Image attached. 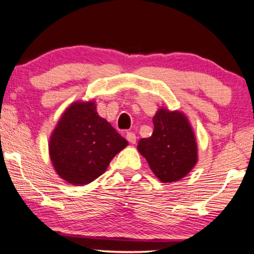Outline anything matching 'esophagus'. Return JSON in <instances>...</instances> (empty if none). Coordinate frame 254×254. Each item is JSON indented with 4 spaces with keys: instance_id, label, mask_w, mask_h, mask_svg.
I'll return each mask as SVG.
<instances>
[{
    "instance_id": "esophagus-1",
    "label": "esophagus",
    "mask_w": 254,
    "mask_h": 254,
    "mask_svg": "<svg viewBox=\"0 0 254 254\" xmlns=\"http://www.w3.org/2000/svg\"><path fill=\"white\" fill-rule=\"evenodd\" d=\"M126 138H127L128 142L131 143V144H135L136 143V135L134 134V132L128 131L127 134H126Z\"/></svg>"
}]
</instances>
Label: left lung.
Here are the masks:
<instances>
[{"label": "left lung", "instance_id": "8db88e82", "mask_svg": "<svg viewBox=\"0 0 254 254\" xmlns=\"http://www.w3.org/2000/svg\"><path fill=\"white\" fill-rule=\"evenodd\" d=\"M153 125L151 137L138 142L139 153L162 183L179 181L197 161V147L192 128L181 112L165 109H160L155 114Z\"/></svg>", "mask_w": 254, "mask_h": 254}]
</instances>
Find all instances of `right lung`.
<instances>
[{"label":"right lung","instance_id":"obj_1","mask_svg":"<svg viewBox=\"0 0 254 254\" xmlns=\"http://www.w3.org/2000/svg\"><path fill=\"white\" fill-rule=\"evenodd\" d=\"M128 142L96 112L94 102H77L62 115L50 139L58 175L72 185L100 177Z\"/></svg>","mask_w":254,"mask_h":254}]
</instances>
